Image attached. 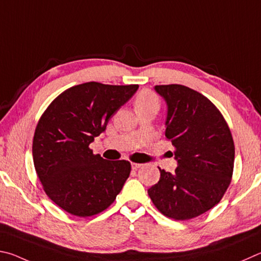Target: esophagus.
<instances>
[{"label":"esophagus","mask_w":261,"mask_h":261,"mask_svg":"<svg viewBox=\"0 0 261 261\" xmlns=\"http://www.w3.org/2000/svg\"><path fill=\"white\" fill-rule=\"evenodd\" d=\"M141 166H142V164H139V163H132V168H133V170H138V168H140Z\"/></svg>","instance_id":"34e87169"}]
</instances>
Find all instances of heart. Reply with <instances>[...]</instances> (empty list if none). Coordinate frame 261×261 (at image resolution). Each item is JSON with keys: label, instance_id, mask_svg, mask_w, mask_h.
<instances>
[{"label": "heart", "instance_id": "b5f03b06", "mask_svg": "<svg viewBox=\"0 0 261 261\" xmlns=\"http://www.w3.org/2000/svg\"><path fill=\"white\" fill-rule=\"evenodd\" d=\"M136 108H145V107H159L158 96L151 90H143L139 94L136 98Z\"/></svg>", "mask_w": 261, "mask_h": 261}]
</instances>
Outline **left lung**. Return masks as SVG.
<instances>
[{
	"label": "left lung",
	"instance_id": "1",
	"mask_svg": "<svg viewBox=\"0 0 261 261\" xmlns=\"http://www.w3.org/2000/svg\"><path fill=\"white\" fill-rule=\"evenodd\" d=\"M167 104L165 136L174 145L175 172L161 170L148 194L158 211L189 220L220 202L230 185L235 147L225 118L211 100L182 85L154 86Z\"/></svg>",
	"mask_w": 261,
	"mask_h": 261
}]
</instances>
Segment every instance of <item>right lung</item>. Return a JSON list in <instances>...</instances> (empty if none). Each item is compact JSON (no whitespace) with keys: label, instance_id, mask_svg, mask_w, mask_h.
I'll list each match as a JSON object with an SVG mask.
<instances>
[{"label":"right lung","instance_id":"add662e5","mask_svg":"<svg viewBox=\"0 0 261 261\" xmlns=\"http://www.w3.org/2000/svg\"><path fill=\"white\" fill-rule=\"evenodd\" d=\"M139 88L86 82L57 96L41 116L33 138V162L53 202L76 217L107 210L130 173L127 161H107L89 144Z\"/></svg>","mask_w":261,"mask_h":261}]
</instances>
